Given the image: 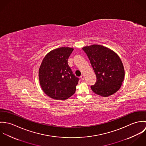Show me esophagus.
<instances>
[{"mask_svg": "<svg viewBox=\"0 0 146 146\" xmlns=\"http://www.w3.org/2000/svg\"><path fill=\"white\" fill-rule=\"evenodd\" d=\"M80 78H81V79L82 80H84V79H85V76H84V75H81V76H80Z\"/></svg>", "mask_w": 146, "mask_h": 146, "instance_id": "esophagus-1", "label": "esophagus"}]
</instances>
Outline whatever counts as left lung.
Listing matches in <instances>:
<instances>
[{"mask_svg":"<svg viewBox=\"0 0 146 146\" xmlns=\"http://www.w3.org/2000/svg\"><path fill=\"white\" fill-rule=\"evenodd\" d=\"M96 75L97 80L91 89L96 94L108 97L119 90L125 76L123 64L119 56L100 45L83 48Z\"/></svg>","mask_w":146,"mask_h":146,"instance_id":"1","label":"left lung"}]
</instances>
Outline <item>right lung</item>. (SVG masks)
<instances>
[{"label": "right lung", "instance_id": "add662e5", "mask_svg": "<svg viewBox=\"0 0 146 146\" xmlns=\"http://www.w3.org/2000/svg\"><path fill=\"white\" fill-rule=\"evenodd\" d=\"M74 49L57 48L44 58L39 70L40 84L44 92L57 100H65L76 91L79 79L75 76L67 60Z\"/></svg>", "mask_w": 146, "mask_h": 146}]
</instances>
